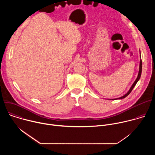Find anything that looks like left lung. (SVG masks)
I'll return each instance as SVG.
<instances>
[{"label": "left lung", "mask_w": 155, "mask_h": 155, "mask_svg": "<svg viewBox=\"0 0 155 155\" xmlns=\"http://www.w3.org/2000/svg\"><path fill=\"white\" fill-rule=\"evenodd\" d=\"M142 60L140 59V66H139V74H138L137 78H136V81H134V83L133 84H132V86L130 87V90H129V91H128V92H127L125 95H124L123 96H122V97H120L118 98V99H121L125 98L126 96H127L130 93V92L132 91V90H133V88L134 87V86H136V83H137V81H139V79H140V78L141 74H142Z\"/></svg>", "instance_id": "left-lung-1"}]
</instances>
